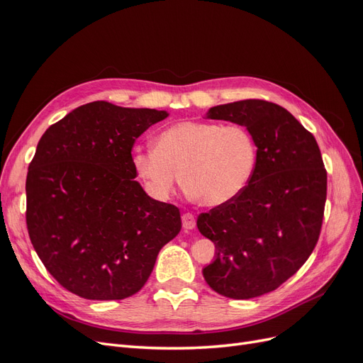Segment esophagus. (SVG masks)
Segmentation results:
<instances>
[{
  "instance_id": "34e87169",
  "label": "esophagus",
  "mask_w": 363,
  "mask_h": 363,
  "mask_svg": "<svg viewBox=\"0 0 363 363\" xmlns=\"http://www.w3.org/2000/svg\"><path fill=\"white\" fill-rule=\"evenodd\" d=\"M182 223H183V227L186 228V230H192V228H195V216L192 215V213H183L182 215Z\"/></svg>"
}]
</instances>
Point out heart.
Instances as JSON below:
<instances>
[{"mask_svg":"<svg viewBox=\"0 0 363 363\" xmlns=\"http://www.w3.org/2000/svg\"><path fill=\"white\" fill-rule=\"evenodd\" d=\"M257 163L250 131L238 124L180 121L164 128L155 150H138L133 167L147 191L167 200L184 182L191 196L218 207L245 191Z\"/></svg>","mask_w":363,"mask_h":363,"instance_id":"1","label":"heart"}]
</instances>
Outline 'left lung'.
<instances>
[{"instance_id":"1","label":"left lung","mask_w":363,"mask_h":363,"mask_svg":"<svg viewBox=\"0 0 363 363\" xmlns=\"http://www.w3.org/2000/svg\"><path fill=\"white\" fill-rule=\"evenodd\" d=\"M206 116L247 127L257 163L238 199L196 219L216 255L203 276L228 298H256L292 277L318 242L327 196L321 151L311 131L269 101L215 106Z\"/></svg>"}]
</instances>
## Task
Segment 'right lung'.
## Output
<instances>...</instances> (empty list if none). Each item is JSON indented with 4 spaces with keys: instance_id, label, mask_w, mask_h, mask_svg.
Returning <instances> with one entry per match:
<instances>
[{
    "instance_id": "right-lung-1",
    "label": "right lung",
    "mask_w": 363,
    "mask_h": 363,
    "mask_svg": "<svg viewBox=\"0 0 363 363\" xmlns=\"http://www.w3.org/2000/svg\"><path fill=\"white\" fill-rule=\"evenodd\" d=\"M168 112L94 101L42 135L27 182V228L39 259L86 300H124L179 235V207L135 180V140Z\"/></svg>"
}]
</instances>
